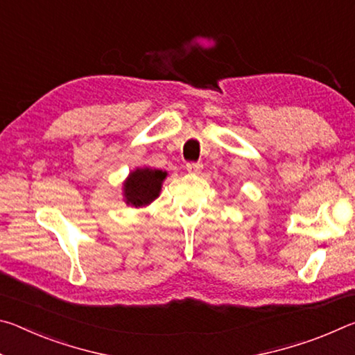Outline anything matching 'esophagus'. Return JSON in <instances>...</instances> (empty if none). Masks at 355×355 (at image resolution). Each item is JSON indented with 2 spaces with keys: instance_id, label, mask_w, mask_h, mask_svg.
I'll return each instance as SVG.
<instances>
[{
  "instance_id": "obj_1",
  "label": "esophagus",
  "mask_w": 355,
  "mask_h": 355,
  "mask_svg": "<svg viewBox=\"0 0 355 355\" xmlns=\"http://www.w3.org/2000/svg\"><path fill=\"white\" fill-rule=\"evenodd\" d=\"M203 164L202 163H188L186 164V169H188V172L191 173H200Z\"/></svg>"
}]
</instances>
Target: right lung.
<instances>
[{"mask_svg": "<svg viewBox=\"0 0 355 355\" xmlns=\"http://www.w3.org/2000/svg\"><path fill=\"white\" fill-rule=\"evenodd\" d=\"M167 172L150 167H137L123 183L125 202L131 207H146L159 196Z\"/></svg>", "mask_w": 355, "mask_h": 355, "instance_id": "1", "label": "right lung"}]
</instances>
